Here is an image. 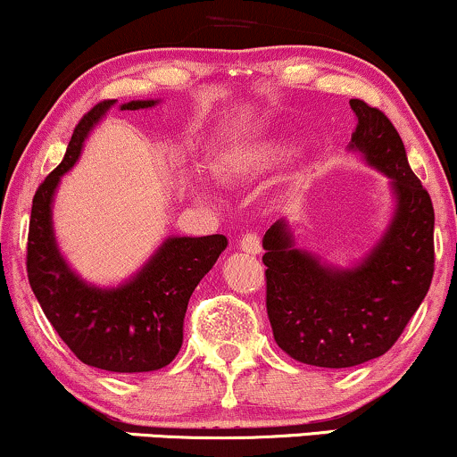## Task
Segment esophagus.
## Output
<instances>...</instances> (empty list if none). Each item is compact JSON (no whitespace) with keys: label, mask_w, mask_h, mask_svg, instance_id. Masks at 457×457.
<instances>
[{"label":"esophagus","mask_w":457,"mask_h":457,"mask_svg":"<svg viewBox=\"0 0 457 457\" xmlns=\"http://www.w3.org/2000/svg\"><path fill=\"white\" fill-rule=\"evenodd\" d=\"M238 246H240V249H243L245 253H251V255H257V253H262V238H260V234H257V232L245 234L243 238H240Z\"/></svg>","instance_id":"1"}]
</instances>
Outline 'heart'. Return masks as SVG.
<instances>
[{
	"label": "heart",
	"mask_w": 457,
	"mask_h": 457,
	"mask_svg": "<svg viewBox=\"0 0 457 457\" xmlns=\"http://www.w3.org/2000/svg\"><path fill=\"white\" fill-rule=\"evenodd\" d=\"M278 157H281V153L274 151V148H236V151L221 157L219 168L225 174H251L268 168Z\"/></svg>",
	"instance_id": "obj_1"
}]
</instances>
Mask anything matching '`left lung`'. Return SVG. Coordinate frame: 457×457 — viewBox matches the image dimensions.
Wrapping results in <instances>:
<instances>
[{
  "label": "left lung",
  "mask_w": 457,
  "mask_h": 457,
  "mask_svg": "<svg viewBox=\"0 0 457 457\" xmlns=\"http://www.w3.org/2000/svg\"><path fill=\"white\" fill-rule=\"evenodd\" d=\"M351 151L392 179L395 211L372 251L353 268L328 266L294 246L278 219L263 236L266 309L285 353L302 364L349 368L387 353L420 309L434 274V208L386 114L351 100Z\"/></svg>",
  "instance_id": "1"
}]
</instances>
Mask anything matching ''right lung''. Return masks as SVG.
<instances>
[{
  "instance_id": "1",
  "label": "right lung",
  "mask_w": 457,
  "mask_h": 457,
  "mask_svg": "<svg viewBox=\"0 0 457 457\" xmlns=\"http://www.w3.org/2000/svg\"><path fill=\"white\" fill-rule=\"evenodd\" d=\"M117 100L96 104L76 125L63 162L37 187L27 236V277L44 315L82 364L108 372H151L168 366L183 345L187 304L197 283L228 246L223 234L174 236L128 283L102 289L76 274L59 253L53 232V195L79 162L89 131ZM157 100L120 104V110Z\"/></svg>"
}]
</instances>
